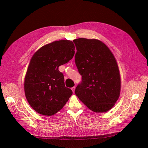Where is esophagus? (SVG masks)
Masks as SVG:
<instances>
[{
  "label": "esophagus",
  "instance_id": "esophagus-1",
  "mask_svg": "<svg viewBox=\"0 0 148 148\" xmlns=\"http://www.w3.org/2000/svg\"><path fill=\"white\" fill-rule=\"evenodd\" d=\"M71 90H72V91L74 92L75 90V86H73V87L71 88Z\"/></svg>",
  "mask_w": 148,
  "mask_h": 148
}]
</instances>
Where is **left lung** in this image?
<instances>
[{
  "label": "left lung",
  "mask_w": 148,
  "mask_h": 148,
  "mask_svg": "<svg viewBox=\"0 0 148 148\" xmlns=\"http://www.w3.org/2000/svg\"><path fill=\"white\" fill-rule=\"evenodd\" d=\"M73 41L77 51L75 64L82 77L75 95L93 112L109 110L118 100L121 88L119 66L113 53L99 40L78 38Z\"/></svg>",
  "instance_id": "obj_1"
}]
</instances>
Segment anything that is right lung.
Wrapping results in <instances>:
<instances>
[{
	"label": "right lung",
	"mask_w": 148,
	"mask_h": 148,
	"mask_svg": "<svg viewBox=\"0 0 148 148\" xmlns=\"http://www.w3.org/2000/svg\"><path fill=\"white\" fill-rule=\"evenodd\" d=\"M71 41L60 40L46 44L36 52L25 78V93L31 107L46 116L54 115L65 105L72 91L66 88L59 66L75 54Z\"/></svg>",
	"instance_id": "1"
}]
</instances>
